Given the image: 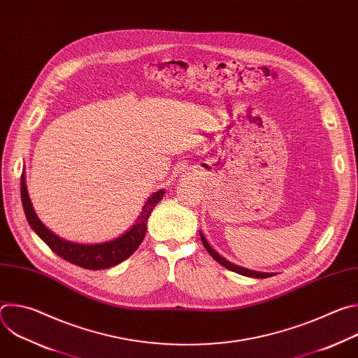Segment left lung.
<instances>
[{
	"instance_id": "left-lung-1",
	"label": "left lung",
	"mask_w": 358,
	"mask_h": 358,
	"mask_svg": "<svg viewBox=\"0 0 358 358\" xmlns=\"http://www.w3.org/2000/svg\"><path fill=\"white\" fill-rule=\"evenodd\" d=\"M199 236H201V241H202L203 248H206L207 252L211 255V257H213L220 265H222L224 268H227V269H229V271H232V272H235V273H239V275H243V276H249V278L265 279V278H271V276L276 275V273H268V272H257V271L246 269V268L238 266V265H235V264H231L228 259H225L224 257H221V255H220L217 250H214V249L211 248V245L208 243V241L206 239V236H203L202 232H199Z\"/></svg>"
}]
</instances>
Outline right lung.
I'll list each match as a JSON object with an SVG mask.
<instances>
[{
    "mask_svg": "<svg viewBox=\"0 0 358 358\" xmlns=\"http://www.w3.org/2000/svg\"><path fill=\"white\" fill-rule=\"evenodd\" d=\"M163 195H164V189H159L155 194H151V196H148L144 207L141 208V213L137 221L134 222V225H131L129 231H126L123 235L117 236L116 239L101 242V243H76V242L65 241L64 238L58 236L57 234H54L42 224V221L38 218L32 207V202L27 189L25 170L22 171V176H21V201H22L27 221L32 228V231L50 249H52L58 257H61L62 259L76 266L90 269V271L108 269V268L116 266L131 257L134 250L143 242L147 231L148 217L157 203L163 199Z\"/></svg>",
    "mask_w": 358,
    "mask_h": 358,
    "instance_id": "right-lung-1",
    "label": "right lung"
}]
</instances>
